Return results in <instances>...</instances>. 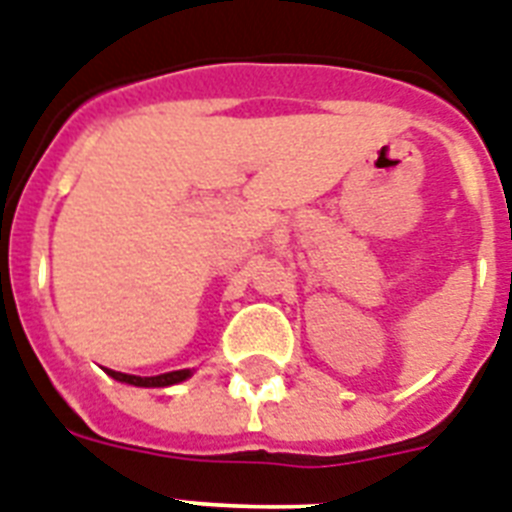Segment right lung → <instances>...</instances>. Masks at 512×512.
<instances>
[{"label":"right lung","mask_w":512,"mask_h":512,"mask_svg":"<svg viewBox=\"0 0 512 512\" xmlns=\"http://www.w3.org/2000/svg\"><path fill=\"white\" fill-rule=\"evenodd\" d=\"M107 374L112 379H117V382L135 384V387H170V384L185 382V379H188L193 371L180 369V371H167V374H159V377H133V374H122V371L107 369Z\"/></svg>","instance_id":"1"}]
</instances>
